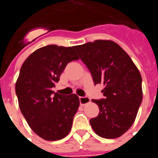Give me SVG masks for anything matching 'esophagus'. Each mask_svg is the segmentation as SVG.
<instances>
[{"label":"esophagus","mask_w":158,"mask_h":158,"mask_svg":"<svg viewBox=\"0 0 158 158\" xmlns=\"http://www.w3.org/2000/svg\"><path fill=\"white\" fill-rule=\"evenodd\" d=\"M90 102H91V100L89 97H82V96L80 97V104L81 106L85 105V104H89Z\"/></svg>","instance_id":"34e87169"}]
</instances>
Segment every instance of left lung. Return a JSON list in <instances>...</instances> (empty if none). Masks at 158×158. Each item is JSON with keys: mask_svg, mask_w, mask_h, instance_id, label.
<instances>
[{"mask_svg": "<svg viewBox=\"0 0 158 158\" xmlns=\"http://www.w3.org/2000/svg\"><path fill=\"white\" fill-rule=\"evenodd\" d=\"M91 72L95 85L103 83L104 99L92 100L100 113L90 119L96 135L116 139L130 129L142 100V76L131 57L111 40H95L73 47Z\"/></svg>", "mask_w": 158, "mask_h": 158, "instance_id": "8db88e82", "label": "left lung"}]
</instances>
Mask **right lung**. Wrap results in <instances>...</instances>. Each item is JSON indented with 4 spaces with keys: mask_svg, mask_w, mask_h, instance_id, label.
Masks as SVG:
<instances>
[{
    "mask_svg": "<svg viewBox=\"0 0 158 158\" xmlns=\"http://www.w3.org/2000/svg\"><path fill=\"white\" fill-rule=\"evenodd\" d=\"M79 57L73 47L48 45L37 49L22 65L16 82L19 109L31 129L47 141L64 139L70 131L80 100L51 90L69 62Z\"/></svg>",
    "mask_w": 158,
    "mask_h": 158,
    "instance_id": "1",
    "label": "right lung"
}]
</instances>
